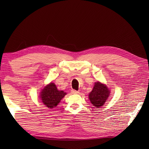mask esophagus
Masks as SVG:
<instances>
[{
  "label": "esophagus",
  "mask_w": 149,
  "mask_h": 149,
  "mask_svg": "<svg viewBox=\"0 0 149 149\" xmlns=\"http://www.w3.org/2000/svg\"><path fill=\"white\" fill-rule=\"evenodd\" d=\"M71 93L72 94H76V93H79V91L75 90H71Z\"/></svg>",
  "instance_id": "1"
}]
</instances>
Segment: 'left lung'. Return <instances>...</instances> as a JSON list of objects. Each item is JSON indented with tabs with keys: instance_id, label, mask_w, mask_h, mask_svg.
<instances>
[{
	"instance_id": "left-lung-1",
	"label": "left lung",
	"mask_w": 149,
	"mask_h": 149,
	"mask_svg": "<svg viewBox=\"0 0 149 149\" xmlns=\"http://www.w3.org/2000/svg\"><path fill=\"white\" fill-rule=\"evenodd\" d=\"M109 94L110 90L106 85L98 81L95 83L92 91L89 94V99L93 106L100 107L105 104Z\"/></svg>"
}]
</instances>
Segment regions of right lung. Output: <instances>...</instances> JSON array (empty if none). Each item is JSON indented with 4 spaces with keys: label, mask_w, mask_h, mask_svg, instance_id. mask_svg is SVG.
Segmentation results:
<instances>
[{
    "label": "right lung",
    "mask_w": 149,
    "mask_h": 149,
    "mask_svg": "<svg viewBox=\"0 0 149 149\" xmlns=\"http://www.w3.org/2000/svg\"><path fill=\"white\" fill-rule=\"evenodd\" d=\"M65 95L66 93L64 91L58 90L54 83H50L41 91L40 98L44 105L52 109L58 106Z\"/></svg>",
    "instance_id": "obj_1"
}]
</instances>
